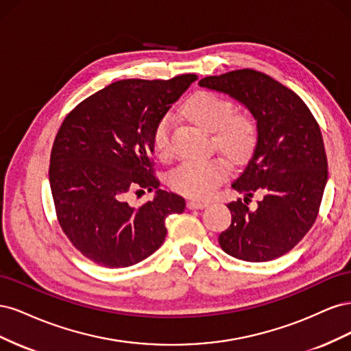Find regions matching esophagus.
<instances>
[{"label":"esophagus","instance_id":"esophagus-1","mask_svg":"<svg viewBox=\"0 0 351 351\" xmlns=\"http://www.w3.org/2000/svg\"><path fill=\"white\" fill-rule=\"evenodd\" d=\"M208 206V202L206 200H195V199H190L187 202V208L189 209H202Z\"/></svg>","mask_w":351,"mask_h":351}]
</instances>
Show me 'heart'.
Returning <instances> with one entry per match:
<instances>
[{"label": "heart", "instance_id": "heart-1", "mask_svg": "<svg viewBox=\"0 0 351 351\" xmlns=\"http://www.w3.org/2000/svg\"><path fill=\"white\" fill-rule=\"evenodd\" d=\"M232 104L212 92H197L184 105V112L206 130L214 132V143L228 158L237 159L246 154L256 136V125L246 112H232ZM173 117L167 114L152 133L154 152L167 159L171 155ZM227 177L222 159H184L168 174V184L176 192L202 199L210 195Z\"/></svg>", "mask_w": 351, "mask_h": 351}]
</instances>
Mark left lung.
<instances>
[{
	"label": "left lung",
	"instance_id": "obj_1",
	"mask_svg": "<svg viewBox=\"0 0 351 351\" xmlns=\"http://www.w3.org/2000/svg\"><path fill=\"white\" fill-rule=\"evenodd\" d=\"M200 88L228 95L256 121V145L232 189L244 202H230L231 224L218 241L230 256L267 262L282 256L311 230L328 180L321 129L299 95L252 69L209 76ZM263 199L250 210L248 197Z\"/></svg>",
	"mask_w": 351,
	"mask_h": 351
}]
</instances>
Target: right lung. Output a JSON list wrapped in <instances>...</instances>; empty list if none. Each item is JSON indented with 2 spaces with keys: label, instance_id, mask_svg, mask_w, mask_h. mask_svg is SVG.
Returning <instances> with one entry per match:
<instances>
[{
  "label": "right lung",
  "instance_id": "1",
  "mask_svg": "<svg viewBox=\"0 0 351 351\" xmlns=\"http://www.w3.org/2000/svg\"><path fill=\"white\" fill-rule=\"evenodd\" d=\"M196 74L171 80L125 79L82 101L62 121L49 159V186L62 231L83 256L125 268L165 240V218L182 214V196L159 189L152 133ZM156 190L142 206L130 191Z\"/></svg>",
  "mask_w": 351,
  "mask_h": 351
}]
</instances>
